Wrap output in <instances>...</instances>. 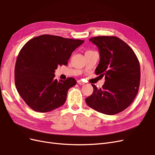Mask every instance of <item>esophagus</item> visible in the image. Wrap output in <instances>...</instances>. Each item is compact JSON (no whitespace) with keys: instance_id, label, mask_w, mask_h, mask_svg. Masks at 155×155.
<instances>
[{"instance_id":"34e87169","label":"esophagus","mask_w":155,"mask_h":155,"mask_svg":"<svg viewBox=\"0 0 155 155\" xmlns=\"http://www.w3.org/2000/svg\"><path fill=\"white\" fill-rule=\"evenodd\" d=\"M77 82H78V83L79 84V85H84V84H85V83L83 82L81 80H78Z\"/></svg>"}]
</instances>
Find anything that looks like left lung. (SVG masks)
<instances>
[{
    "label": "left lung",
    "instance_id": "obj_1",
    "mask_svg": "<svg viewBox=\"0 0 155 155\" xmlns=\"http://www.w3.org/2000/svg\"><path fill=\"white\" fill-rule=\"evenodd\" d=\"M89 40L100 51V61L95 73L105 76V81L100 89L92 85L93 93L86 98V103L101 113L118 114L132 104L138 92V59L133 49L117 37L97 36Z\"/></svg>",
    "mask_w": 155,
    "mask_h": 155
}]
</instances>
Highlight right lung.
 <instances>
[{"instance_id":"right-lung-1","label":"right lung","mask_w":155,"mask_h":155,"mask_svg":"<svg viewBox=\"0 0 155 155\" xmlns=\"http://www.w3.org/2000/svg\"><path fill=\"white\" fill-rule=\"evenodd\" d=\"M83 40L66 39L57 35H41L23 46L15 67V83L22 100L31 109L39 112L62 106L68 89L76 80L54 79L58 66L67 65L71 54Z\"/></svg>"}]
</instances>
